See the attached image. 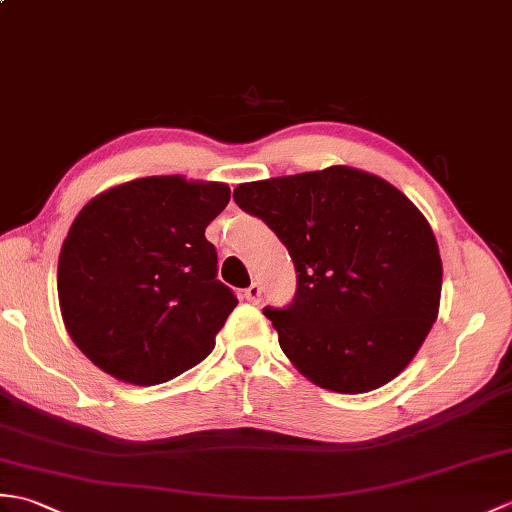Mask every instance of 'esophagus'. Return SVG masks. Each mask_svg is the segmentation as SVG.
<instances>
[{"label": "esophagus", "mask_w": 512, "mask_h": 512, "mask_svg": "<svg viewBox=\"0 0 512 512\" xmlns=\"http://www.w3.org/2000/svg\"><path fill=\"white\" fill-rule=\"evenodd\" d=\"M244 296H246L248 303L257 305V303L261 301V285H259V283H251V285H248V288L244 290Z\"/></svg>", "instance_id": "esophagus-1"}]
</instances>
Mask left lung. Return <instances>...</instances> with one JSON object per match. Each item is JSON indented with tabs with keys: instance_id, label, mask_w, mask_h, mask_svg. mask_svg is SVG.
Returning a JSON list of instances; mask_svg holds the SVG:
<instances>
[{
	"instance_id": "8db88e82",
	"label": "left lung",
	"mask_w": 512,
	"mask_h": 512,
	"mask_svg": "<svg viewBox=\"0 0 512 512\" xmlns=\"http://www.w3.org/2000/svg\"><path fill=\"white\" fill-rule=\"evenodd\" d=\"M233 198L277 233L299 272L294 301L264 310L296 371L342 395L392 382L441 305V255L414 202L349 165L242 183Z\"/></svg>"
}]
</instances>
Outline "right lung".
Here are the masks:
<instances>
[{
	"label": "right lung",
	"mask_w": 512,
	"mask_h": 512,
	"mask_svg": "<svg viewBox=\"0 0 512 512\" xmlns=\"http://www.w3.org/2000/svg\"><path fill=\"white\" fill-rule=\"evenodd\" d=\"M229 200L227 183L170 174L115 185L80 209L58 257V305L104 373L163 384L216 347L237 299L216 279L205 229Z\"/></svg>",
	"instance_id": "1"
}]
</instances>
